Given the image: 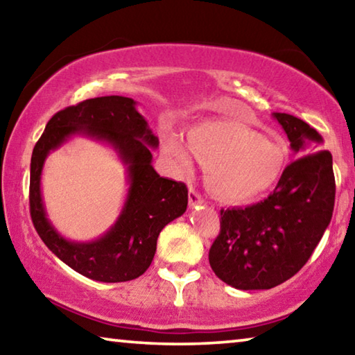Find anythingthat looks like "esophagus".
I'll use <instances>...</instances> for the list:
<instances>
[{"label": "esophagus", "mask_w": 355, "mask_h": 355, "mask_svg": "<svg viewBox=\"0 0 355 355\" xmlns=\"http://www.w3.org/2000/svg\"><path fill=\"white\" fill-rule=\"evenodd\" d=\"M189 203L192 207L199 205V203H203V197L194 188H189Z\"/></svg>", "instance_id": "34e87169"}]
</instances>
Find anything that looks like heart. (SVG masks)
<instances>
[{"label": "heart", "mask_w": 355, "mask_h": 355, "mask_svg": "<svg viewBox=\"0 0 355 355\" xmlns=\"http://www.w3.org/2000/svg\"><path fill=\"white\" fill-rule=\"evenodd\" d=\"M186 137L188 148L173 137L167 139V155L180 169L189 171L191 151L197 163L207 169L208 189L228 203L244 205L260 200L275 188L286 171L288 150L284 144L236 120H205L194 125Z\"/></svg>", "instance_id": "1"}]
</instances>
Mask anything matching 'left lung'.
Masks as SVG:
<instances>
[{"mask_svg":"<svg viewBox=\"0 0 355 355\" xmlns=\"http://www.w3.org/2000/svg\"><path fill=\"white\" fill-rule=\"evenodd\" d=\"M274 117L299 158L264 200L220 209V232L208 254L214 274L238 290H269L291 279L309 261L334 213L332 155L309 153L316 146L309 144H321V135L290 114Z\"/></svg>","mask_w":355,"mask_h":355,"instance_id":"left-lung-1","label":"left lung"}]
</instances>
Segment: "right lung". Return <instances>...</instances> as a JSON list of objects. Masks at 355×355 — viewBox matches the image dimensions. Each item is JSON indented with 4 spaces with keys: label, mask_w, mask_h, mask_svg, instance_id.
Here are the masks:
<instances>
[{
    "label": "right lung",
    "mask_w": 355,
    "mask_h": 355,
    "mask_svg": "<svg viewBox=\"0 0 355 355\" xmlns=\"http://www.w3.org/2000/svg\"><path fill=\"white\" fill-rule=\"evenodd\" d=\"M73 134L111 143L128 166L129 196L123 213L103 237L91 243L62 239L46 219L40 194L44 158ZM158 137L128 97H97L56 112L35 144L29 178V211L45 245L67 266L92 280L117 284L137 279L152 263L159 232L186 211L188 188L159 177L152 166L150 147Z\"/></svg>",
    "instance_id": "obj_1"
}]
</instances>
